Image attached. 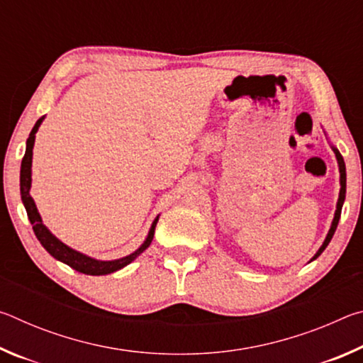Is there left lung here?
I'll return each mask as SVG.
<instances>
[{"mask_svg":"<svg viewBox=\"0 0 363 363\" xmlns=\"http://www.w3.org/2000/svg\"><path fill=\"white\" fill-rule=\"evenodd\" d=\"M331 149H333V152H335L336 160H337V167H340V186H341V189H340V196H337L335 218H333V220H331V225H330V230H328V233H327V237H325L322 247L318 248V251L314 255V257H312L311 261L317 259V257L323 253V250L328 247V243H330L331 238H333L335 230H336V227H337V223H340V216H341V210H342L344 199H346V164H344V160H342V157H341L340 150H337L335 145H331Z\"/></svg>","mask_w":363,"mask_h":363,"instance_id":"8db88e82","label":"left lung"}]
</instances>
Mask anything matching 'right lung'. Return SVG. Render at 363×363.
<instances>
[{
    "label": "right lung",
    "mask_w": 363,
    "mask_h": 363,
    "mask_svg": "<svg viewBox=\"0 0 363 363\" xmlns=\"http://www.w3.org/2000/svg\"><path fill=\"white\" fill-rule=\"evenodd\" d=\"M45 116L35 123L32 133L27 139V147H26V155L22 158V164H21V196H22V203L26 206L27 216L30 219V223L33 225V232L36 238H38L40 243L43 245L49 255H51L54 259H57L60 262L67 264L72 269L78 270V272L86 274V275H107L116 272V270L123 269L128 264H131L136 257L144 253V251L149 248V245L153 240V233H155V227L158 223V218L153 219V223L150 225V230L147 233L144 243L140 247L133 251L131 255L123 256L120 259H112V261H101L96 259V257H91L88 255L79 253V251L70 248L69 245H65L64 242H60L59 238L54 235V233L48 229V227L43 224V219L38 213V208L35 205V200L30 195V189H32V158H33V145H35V134L38 131V128L41 126Z\"/></svg>",
    "instance_id": "obj_1"
}]
</instances>
